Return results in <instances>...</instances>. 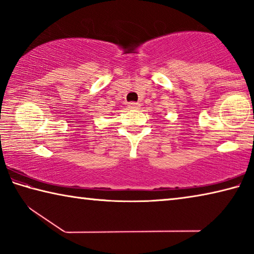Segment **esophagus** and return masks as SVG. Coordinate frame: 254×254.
<instances>
[{
	"label": "esophagus",
	"instance_id": "obj_1",
	"mask_svg": "<svg viewBox=\"0 0 254 254\" xmlns=\"http://www.w3.org/2000/svg\"><path fill=\"white\" fill-rule=\"evenodd\" d=\"M127 106H128V109H131V110H135V109H139V107H140V104H139V103H128Z\"/></svg>",
	"mask_w": 254,
	"mask_h": 254
}]
</instances>
